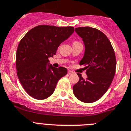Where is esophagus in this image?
Wrapping results in <instances>:
<instances>
[{"mask_svg": "<svg viewBox=\"0 0 131 131\" xmlns=\"http://www.w3.org/2000/svg\"><path fill=\"white\" fill-rule=\"evenodd\" d=\"M68 74H73V72H72V71H68Z\"/></svg>", "mask_w": 131, "mask_h": 131, "instance_id": "34e87169", "label": "esophagus"}]
</instances>
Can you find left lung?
<instances>
[{
	"label": "left lung",
	"mask_w": 131,
	"mask_h": 131,
	"mask_svg": "<svg viewBox=\"0 0 131 131\" xmlns=\"http://www.w3.org/2000/svg\"><path fill=\"white\" fill-rule=\"evenodd\" d=\"M75 31L85 47L79 64L85 66L87 78L78 74L79 81L73 86V93L82 102L93 103L105 94L113 81L116 65L115 52L107 37L96 28L79 27Z\"/></svg>",
	"instance_id": "1"
}]
</instances>
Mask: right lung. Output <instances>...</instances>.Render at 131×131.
I'll list each match as a JSON object with an SVG mask.
<instances>
[{
    "label": "right lung",
    "instance_id": "right-lung-1",
    "mask_svg": "<svg viewBox=\"0 0 131 131\" xmlns=\"http://www.w3.org/2000/svg\"><path fill=\"white\" fill-rule=\"evenodd\" d=\"M74 31V27L39 25L22 38L16 51L17 75L26 93L34 99H47L54 93L60 78L67 74L62 67L49 64L59 45Z\"/></svg>",
    "mask_w": 131,
    "mask_h": 131
}]
</instances>
